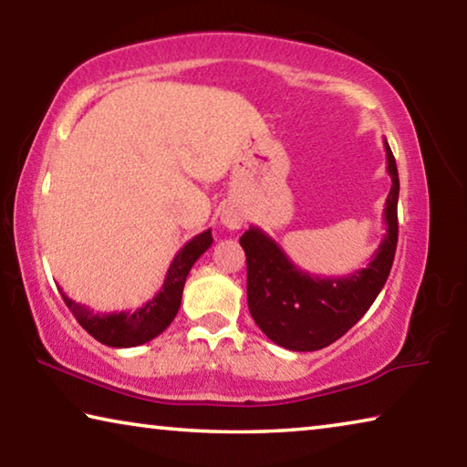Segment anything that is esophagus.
Returning <instances> with one entry per match:
<instances>
[{"instance_id":"esophagus-1","label":"esophagus","mask_w":467,"mask_h":467,"mask_svg":"<svg viewBox=\"0 0 467 467\" xmlns=\"http://www.w3.org/2000/svg\"><path fill=\"white\" fill-rule=\"evenodd\" d=\"M223 224L226 228H231V231H236V228H241V224H243V216L233 208H226L223 212Z\"/></svg>"}]
</instances>
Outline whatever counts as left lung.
I'll return each mask as SVG.
<instances>
[{"label": "left lung", "mask_w": 467, "mask_h": 467, "mask_svg": "<svg viewBox=\"0 0 467 467\" xmlns=\"http://www.w3.org/2000/svg\"><path fill=\"white\" fill-rule=\"evenodd\" d=\"M391 189L385 200V236L367 267L342 278L303 272L272 236L251 226L241 236L247 255V303L259 329L286 350L313 352L334 344L362 319L385 286L398 247L400 177L385 140Z\"/></svg>", "instance_id": "obj_1"}]
</instances>
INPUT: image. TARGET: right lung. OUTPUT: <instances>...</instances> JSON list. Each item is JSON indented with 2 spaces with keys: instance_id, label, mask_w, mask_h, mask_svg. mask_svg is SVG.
Returning <instances> with one entry per match:
<instances>
[{
  "instance_id": "1",
  "label": "right lung",
  "mask_w": 467,
  "mask_h": 467,
  "mask_svg": "<svg viewBox=\"0 0 467 467\" xmlns=\"http://www.w3.org/2000/svg\"><path fill=\"white\" fill-rule=\"evenodd\" d=\"M212 231H203L195 234L192 241H187L181 251L172 259V264L164 278L162 288L156 292V296L148 300L144 306L136 311H119V313H94L86 305L76 303L61 290V296L74 313L78 323L99 339L100 344L110 348H133L141 346L161 336L171 326L181 306L183 286L187 274L193 264L200 259L212 244Z\"/></svg>"
}]
</instances>
